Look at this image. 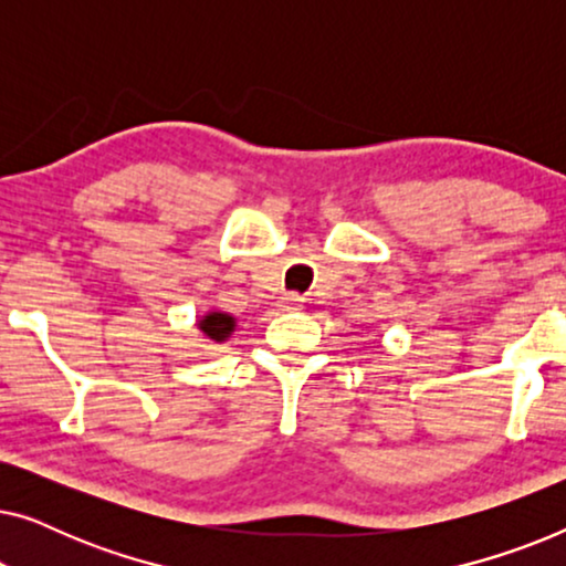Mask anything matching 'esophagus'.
<instances>
[{
    "mask_svg": "<svg viewBox=\"0 0 566 566\" xmlns=\"http://www.w3.org/2000/svg\"><path fill=\"white\" fill-rule=\"evenodd\" d=\"M301 304H304V298H301L298 293H285V296L281 298L283 308H301Z\"/></svg>",
    "mask_w": 566,
    "mask_h": 566,
    "instance_id": "obj_1",
    "label": "esophagus"
}]
</instances>
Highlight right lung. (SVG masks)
I'll list each match as a JSON object with an SVG mask.
<instances>
[{"label":"right lung","instance_id":"right-lung-1","mask_svg":"<svg viewBox=\"0 0 566 566\" xmlns=\"http://www.w3.org/2000/svg\"><path fill=\"white\" fill-rule=\"evenodd\" d=\"M200 329H203V335L208 339H216V343H221V339H227L231 332H234V319H231L229 314L211 312L203 322H200Z\"/></svg>","mask_w":566,"mask_h":566}]
</instances>
